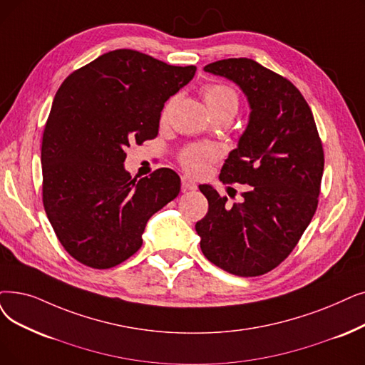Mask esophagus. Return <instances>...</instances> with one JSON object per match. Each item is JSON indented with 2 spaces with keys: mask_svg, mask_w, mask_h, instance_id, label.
<instances>
[{
  "mask_svg": "<svg viewBox=\"0 0 365 365\" xmlns=\"http://www.w3.org/2000/svg\"><path fill=\"white\" fill-rule=\"evenodd\" d=\"M197 189V183L195 180H192L189 176H182V191H195Z\"/></svg>",
  "mask_w": 365,
  "mask_h": 365,
  "instance_id": "1",
  "label": "esophagus"
}]
</instances>
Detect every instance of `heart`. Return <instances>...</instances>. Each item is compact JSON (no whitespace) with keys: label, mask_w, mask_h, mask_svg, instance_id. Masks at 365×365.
I'll return each mask as SVG.
<instances>
[{"label":"heart","mask_w":365,"mask_h":365,"mask_svg":"<svg viewBox=\"0 0 365 365\" xmlns=\"http://www.w3.org/2000/svg\"><path fill=\"white\" fill-rule=\"evenodd\" d=\"M202 97L212 116L222 112H237L239 95L227 85H209L202 89ZM219 155L212 146H189L180 155L182 165L194 174H202Z\"/></svg>","instance_id":"1"}]
</instances>
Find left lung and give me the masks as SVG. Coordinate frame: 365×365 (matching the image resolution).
I'll return each mask as SVG.
<instances>
[{
	"label": "left lung",
	"mask_w": 365,
	"mask_h": 365,
	"mask_svg": "<svg viewBox=\"0 0 365 365\" xmlns=\"http://www.w3.org/2000/svg\"><path fill=\"white\" fill-rule=\"evenodd\" d=\"M245 93L250 113L219 179L247 185L231 207L212 185H200L209 212L195 231L204 257L242 277L268 273L287 258L318 207L324 150L312 110L288 81L249 58L212 62Z\"/></svg>",
	"instance_id": "obj_1"
}]
</instances>
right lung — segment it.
Instances as JSON below:
<instances>
[{
  "instance_id": "obj_1",
  "label": "right lung",
  "mask_w": 365,
  "mask_h": 365,
  "mask_svg": "<svg viewBox=\"0 0 365 365\" xmlns=\"http://www.w3.org/2000/svg\"><path fill=\"white\" fill-rule=\"evenodd\" d=\"M197 67H174L131 49L107 52L59 86L43 133V204L61 245L92 268L141 247L148 220L180 192V178L125 170V149L160 130L165 101Z\"/></svg>"
}]
</instances>
